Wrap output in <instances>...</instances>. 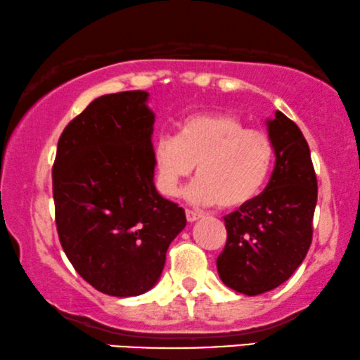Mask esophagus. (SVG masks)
I'll list each match as a JSON object with an SVG mask.
<instances>
[{"label": "esophagus", "mask_w": 360, "mask_h": 360, "mask_svg": "<svg viewBox=\"0 0 360 360\" xmlns=\"http://www.w3.org/2000/svg\"><path fill=\"white\" fill-rule=\"evenodd\" d=\"M199 218H201V214L199 213H194V211H191V210H186V219H188L189 223L198 221Z\"/></svg>", "instance_id": "esophagus-1"}]
</instances>
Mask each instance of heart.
I'll use <instances>...</instances> for the list:
<instances>
[{
  "mask_svg": "<svg viewBox=\"0 0 360 360\" xmlns=\"http://www.w3.org/2000/svg\"><path fill=\"white\" fill-rule=\"evenodd\" d=\"M274 159L271 137L226 112L184 117L176 137L161 136L154 144L159 191L176 198L198 166V179L186 189V198L199 206L248 205L268 183Z\"/></svg>",
  "mask_w": 360,
  "mask_h": 360,
  "instance_id": "obj_1",
  "label": "heart"
}]
</instances>
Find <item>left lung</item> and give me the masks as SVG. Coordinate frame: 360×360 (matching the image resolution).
I'll return each mask as SVG.
<instances>
[{"instance_id": "1", "label": "left lung", "mask_w": 360, "mask_h": 360, "mask_svg": "<svg viewBox=\"0 0 360 360\" xmlns=\"http://www.w3.org/2000/svg\"><path fill=\"white\" fill-rule=\"evenodd\" d=\"M275 167L265 191L224 216L226 245L216 266L226 287L255 297L287 281L311 243L317 176L310 149L295 122L275 112L266 120Z\"/></svg>"}]
</instances>
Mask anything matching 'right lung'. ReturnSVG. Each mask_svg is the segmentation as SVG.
I'll use <instances>...</instances> for the list:
<instances>
[{"mask_svg":"<svg viewBox=\"0 0 360 360\" xmlns=\"http://www.w3.org/2000/svg\"><path fill=\"white\" fill-rule=\"evenodd\" d=\"M144 90L102 95L65 127L53 164L60 243L86 283L137 297L161 278L186 226L154 184V112Z\"/></svg>","mask_w":360,"mask_h":360,"instance_id":"1","label":"right lung"}]
</instances>
